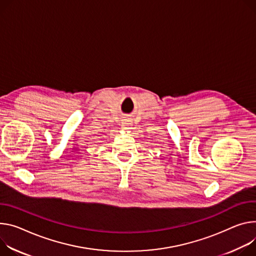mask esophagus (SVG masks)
I'll return each mask as SVG.
<instances>
[{"mask_svg":"<svg viewBox=\"0 0 256 256\" xmlns=\"http://www.w3.org/2000/svg\"><path fill=\"white\" fill-rule=\"evenodd\" d=\"M130 124H132V122H130L128 118H126V120H122V128H124V130H126V128H128V126H130Z\"/></svg>","mask_w":256,"mask_h":256,"instance_id":"esophagus-1","label":"esophagus"}]
</instances>
